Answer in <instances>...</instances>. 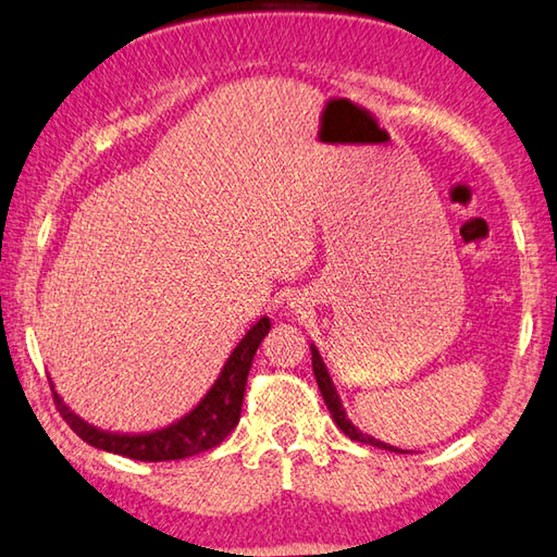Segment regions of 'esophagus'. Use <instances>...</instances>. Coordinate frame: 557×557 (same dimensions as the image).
Masks as SVG:
<instances>
[{"mask_svg":"<svg viewBox=\"0 0 557 557\" xmlns=\"http://www.w3.org/2000/svg\"><path fill=\"white\" fill-rule=\"evenodd\" d=\"M307 307H311V305H309V299L305 295H297V297L289 299V309L301 311V309H307Z\"/></svg>","mask_w":557,"mask_h":557,"instance_id":"1","label":"esophagus"}]
</instances>
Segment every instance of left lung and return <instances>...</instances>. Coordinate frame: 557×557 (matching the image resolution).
I'll return each instance as SVG.
<instances>
[{
	"instance_id": "1",
	"label": "left lung",
	"mask_w": 557,
	"mask_h": 557,
	"mask_svg": "<svg viewBox=\"0 0 557 557\" xmlns=\"http://www.w3.org/2000/svg\"><path fill=\"white\" fill-rule=\"evenodd\" d=\"M311 368H313V377H317V384H319V389H321V397H323V401H326V407H329V411H331L333 421H336V426H338L343 433H346V436H348L350 441L366 443V446H375V448L392 450V453H407V450L394 448V446H389V443L372 438V436H368V433H362L360 429H356V423H352V421L346 417V409H343V404H341V397H338V392H336V384H333V380H331V375H329L326 362H323L321 352H319L317 346H313V343H311Z\"/></svg>"
}]
</instances>
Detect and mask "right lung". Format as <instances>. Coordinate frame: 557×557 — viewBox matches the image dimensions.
<instances>
[{
	"label": "right lung",
	"instance_id": "right-lung-1",
	"mask_svg": "<svg viewBox=\"0 0 557 557\" xmlns=\"http://www.w3.org/2000/svg\"><path fill=\"white\" fill-rule=\"evenodd\" d=\"M270 319L260 317L246 331V336L238 341V346L231 350L228 360L221 368L216 382L211 389L199 399V404L185 417L170 423L165 429L148 431V433H116L97 429L87 423L83 417L67 407L63 397L55 392L53 382V401L58 411L63 413L67 426L73 429L79 438L99 450L124 455L131 460L144 462H165V460H182L191 455L216 448L231 431L236 429L240 419V407H244L246 380L252 366V356L260 346V341L268 336Z\"/></svg>",
	"mask_w": 557,
	"mask_h": 557
}]
</instances>
